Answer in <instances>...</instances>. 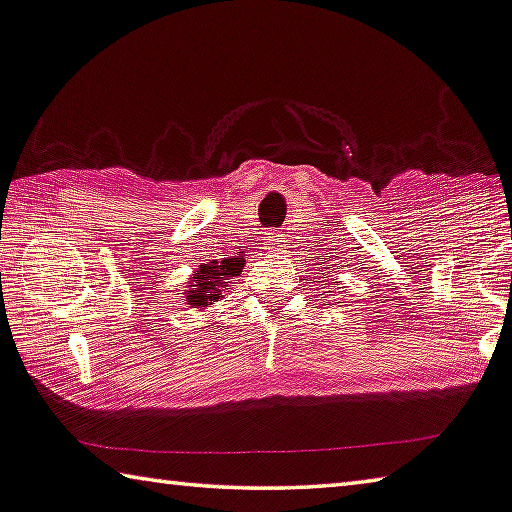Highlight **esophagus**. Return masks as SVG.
Returning <instances> with one entry per match:
<instances>
[{"label": "esophagus", "instance_id": "esophagus-1", "mask_svg": "<svg viewBox=\"0 0 512 512\" xmlns=\"http://www.w3.org/2000/svg\"><path fill=\"white\" fill-rule=\"evenodd\" d=\"M280 246H282V235H280V232H271V237H268V248L275 250Z\"/></svg>", "mask_w": 512, "mask_h": 512}]
</instances>
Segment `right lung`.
Instances as JSON below:
<instances>
[{"instance_id": "obj_1", "label": "right lung", "mask_w": 512, "mask_h": 512, "mask_svg": "<svg viewBox=\"0 0 512 512\" xmlns=\"http://www.w3.org/2000/svg\"><path fill=\"white\" fill-rule=\"evenodd\" d=\"M239 271V259H235V262H216V259H210V262L201 264L194 271V275L185 282V305L198 311L216 305V302L223 298V291L228 289V282L232 277H237Z\"/></svg>"}]
</instances>
